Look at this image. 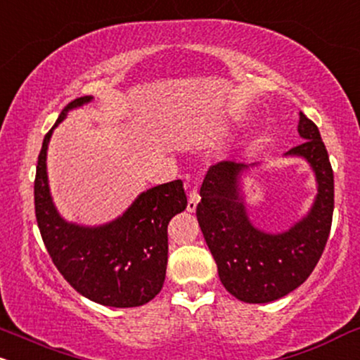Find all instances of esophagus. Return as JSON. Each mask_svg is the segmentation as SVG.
<instances>
[{"label":"esophagus","instance_id":"esophagus-1","mask_svg":"<svg viewBox=\"0 0 360 360\" xmlns=\"http://www.w3.org/2000/svg\"><path fill=\"white\" fill-rule=\"evenodd\" d=\"M199 199H201V196H199L198 189H193V191H189V199H188V211H189V213H194V211H196Z\"/></svg>","mask_w":360,"mask_h":360}]
</instances>
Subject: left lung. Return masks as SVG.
I'll return each instance as SVG.
<instances>
[{"label":"left lung","mask_w":360,"mask_h":360,"mask_svg":"<svg viewBox=\"0 0 360 360\" xmlns=\"http://www.w3.org/2000/svg\"><path fill=\"white\" fill-rule=\"evenodd\" d=\"M304 139L285 155L309 162L317 196L304 218L281 233H268L250 221L241 176L258 164L233 161L211 166L196 207L207 248L223 287L246 304H268L288 295L309 278L326 248L333 214V172L319 127L300 112Z\"/></svg>","instance_id":"1"}]
</instances>
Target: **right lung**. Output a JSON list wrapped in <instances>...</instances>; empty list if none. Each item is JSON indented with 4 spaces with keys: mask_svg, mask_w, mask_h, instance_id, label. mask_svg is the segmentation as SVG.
<instances>
[{
    "mask_svg": "<svg viewBox=\"0 0 360 360\" xmlns=\"http://www.w3.org/2000/svg\"><path fill=\"white\" fill-rule=\"evenodd\" d=\"M75 98L43 139L34 177V213L43 243L63 278L95 304L129 309L161 292L167 266V224L186 210L183 181L147 189L114 221L84 226L63 219L50 194L46 150L53 129L73 109L92 102Z\"/></svg>",
    "mask_w": 360,
    "mask_h": 360,
    "instance_id": "obj_1",
    "label": "right lung"
}]
</instances>
